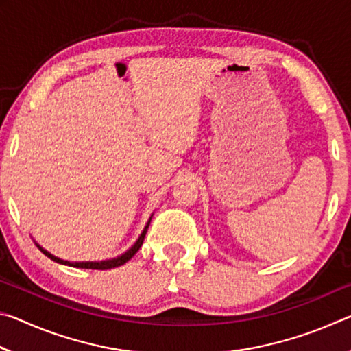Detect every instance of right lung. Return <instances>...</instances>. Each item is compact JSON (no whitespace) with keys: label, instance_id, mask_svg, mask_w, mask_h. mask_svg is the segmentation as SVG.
Wrapping results in <instances>:
<instances>
[{"label":"right lung","instance_id":"1","mask_svg":"<svg viewBox=\"0 0 351 351\" xmlns=\"http://www.w3.org/2000/svg\"><path fill=\"white\" fill-rule=\"evenodd\" d=\"M153 217V213H152ZM152 217L148 218V221L145 224L144 230H142L139 239L136 240L134 245L127 249L125 252L117 255V257L114 258H108V260H100V261H69V260H63V258H58L56 257L54 254H51L49 251H46V249L43 246H40L37 241H35V245H37V247L40 249L41 252H43L47 258L54 260L57 261V263L60 265H66V266H73V268H82V269H100V271H105V269H112V268H117V266H122L123 263H127V261L133 257V255L139 251V247L142 246V243H144V239H145V234H147V229L148 226H150V221H152Z\"/></svg>","mask_w":351,"mask_h":351}]
</instances>
